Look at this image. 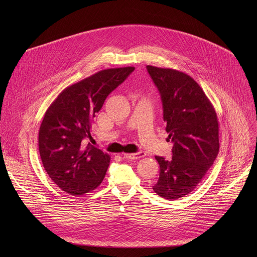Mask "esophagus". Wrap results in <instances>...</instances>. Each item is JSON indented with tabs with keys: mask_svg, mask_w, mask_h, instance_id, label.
<instances>
[{
	"mask_svg": "<svg viewBox=\"0 0 257 257\" xmlns=\"http://www.w3.org/2000/svg\"><path fill=\"white\" fill-rule=\"evenodd\" d=\"M145 156L144 152H138L135 154H124V158L128 160H137L140 158H143Z\"/></svg>",
	"mask_w": 257,
	"mask_h": 257,
	"instance_id": "34e87169",
	"label": "esophagus"
}]
</instances>
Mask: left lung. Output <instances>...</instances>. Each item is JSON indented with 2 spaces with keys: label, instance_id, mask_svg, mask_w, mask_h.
Wrapping results in <instances>:
<instances>
[{
  "label": "left lung",
  "instance_id": "left-lung-1",
  "mask_svg": "<svg viewBox=\"0 0 257 257\" xmlns=\"http://www.w3.org/2000/svg\"><path fill=\"white\" fill-rule=\"evenodd\" d=\"M158 87L166 131L173 142V157H156L160 177L154 191L166 199L192 192L212 166L219 150L214 108L198 83L174 69L146 66Z\"/></svg>",
  "mask_w": 257,
  "mask_h": 257
}]
</instances>
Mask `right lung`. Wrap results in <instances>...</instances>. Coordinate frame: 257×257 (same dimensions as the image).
<instances>
[{"instance_id": "add662e5", "label": "right lung", "mask_w": 257, "mask_h": 257, "mask_svg": "<svg viewBox=\"0 0 257 257\" xmlns=\"http://www.w3.org/2000/svg\"><path fill=\"white\" fill-rule=\"evenodd\" d=\"M134 67L101 70L65 88L49 106L39 132V149L49 177L63 191L82 195L102 182L109 156L86 144L90 129L106 96L134 71Z\"/></svg>"}]
</instances>
